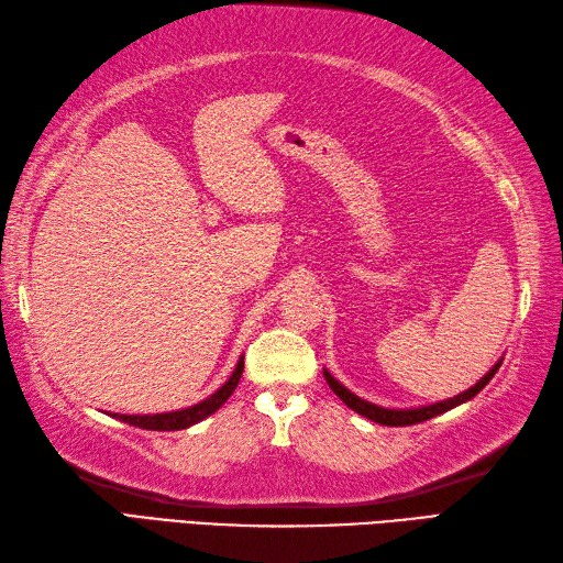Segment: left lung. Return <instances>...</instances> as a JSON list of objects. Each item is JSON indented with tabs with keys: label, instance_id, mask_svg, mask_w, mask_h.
Here are the masks:
<instances>
[{
	"label": "left lung",
	"instance_id": "1",
	"mask_svg": "<svg viewBox=\"0 0 563 563\" xmlns=\"http://www.w3.org/2000/svg\"><path fill=\"white\" fill-rule=\"evenodd\" d=\"M501 364H504V356L498 358L496 364H494L489 371H486L477 383H474L472 387H467L465 393H460V395H455V397H448V399H441V402L419 405V407H405V409L380 407V405L368 402V399L358 397V395H354L352 390H349V387H344L340 380H336V378L332 376V373H330L328 368H322V376H324V380H328V385L332 387V393H334L336 397H340L349 409H354L356 415L366 417V419L376 421V423H383V427H409V423H421V421H427V419H433V417L443 415V411H451V409H455V407H460V405L470 402V399H472L474 395H479V393L484 390V385L496 376V371H498V366H501Z\"/></svg>",
	"mask_w": 563,
	"mask_h": 563
}]
</instances>
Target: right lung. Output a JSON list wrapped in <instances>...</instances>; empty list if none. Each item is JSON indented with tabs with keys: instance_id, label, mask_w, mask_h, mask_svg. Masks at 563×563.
<instances>
[{
	"instance_id": "1",
	"label": "right lung",
	"mask_w": 563,
	"mask_h": 563,
	"mask_svg": "<svg viewBox=\"0 0 563 563\" xmlns=\"http://www.w3.org/2000/svg\"><path fill=\"white\" fill-rule=\"evenodd\" d=\"M241 376H243V356L239 358V364H235L229 380L223 383L217 393H211L207 399H202V402H197L192 407H183V409H176V411H161V415H118V411H115V415H110V417L130 423V427L146 429V431L190 429V427H195V423L214 415L217 409H221V405L233 395Z\"/></svg>"
}]
</instances>
